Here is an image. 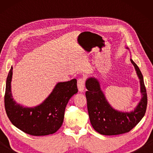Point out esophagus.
Returning <instances> with one entry per match:
<instances>
[{
    "mask_svg": "<svg viewBox=\"0 0 153 153\" xmlns=\"http://www.w3.org/2000/svg\"><path fill=\"white\" fill-rule=\"evenodd\" d=\"M77 86H78L79 91L83 92L85 88V79L83 78L79 79L78 81H77Z\"/></svg>",
    "mask_w": 153,
    "mask_h": 153,
    "instance_id": "34e87169",
    "label": "esophagus"
}]
</instances>
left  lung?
Here are the masks:
<instances>
[{
	"label": "left lung",
	"instance_id": "left-lung-1",
	"mask_svg": "<svg viewBox=\"0 0 153 153\" xmlns=\"http://www.w3.org/2000/svg\"><path fill=\"white\" fill-rule=\"evenodd\" d=\"M127 49L128 48L127 47ZM140 79L142 98L134 110L121 112L108 104L97 79L91 77L85 81V92L90 121L94 129L103 135H118L129 132L139 123L146 114L147 93L143 77L137 65L130 59Z\"/></svg>",
	"mask_w": 153,
	"mask_h": 153
}]
</instances>
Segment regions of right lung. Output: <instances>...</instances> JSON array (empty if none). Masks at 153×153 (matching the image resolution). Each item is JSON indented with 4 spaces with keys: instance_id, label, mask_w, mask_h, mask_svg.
<instances>
[{
    "instance_id": "add662e5",
    "label": "right lung",
    "mask_w": 153,
    "mask_h": 153,
    "mask_svg": "<svg viewBox=\"0 0 153 153\" xmlns=\"http://www.w3.org/2000/svg\"><path fill=\"white\" fill-rule=\"evenodd\" d=\"M12 67L6 81L5 108L10 120L18 129L33 136L52 134L62 126L67 104L78 88L76 79L58 83L49 97L39 105L24 107L12 98Z\"/></svg>"
}]
</instances>
